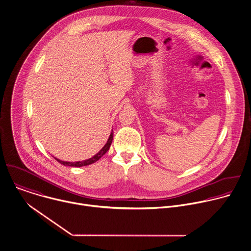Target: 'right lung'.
Listing matches in <instances>:
<instances>
[{
    "mask_svg": "<svg viewBox=\"0 0 251 251\" xmlns=\"http://www.w3.org/2000/svg\"><path fill=\"white\" fill-rule=\"evenodd\" d=\"M112 140H113V131H111V133H110V135H109V138H108L106 144L103 146V148H102L97 154H95L93 157H91V158H89V159H86V160H83V161L68 162V161H62V160L57 159V158H55V157H54V158H55V160H57L59 163H61V164L64 165V166H71V167L87 166V165H90V164H92V163H95V162L98 161L102 155H104V154L107 152V151L109 150L110 145H111V143H112Z\"/></svg>",
    "mask_w": 251,
    "mask_h": 251,
    "instance_id": "add662e5",
    "label": "right lung"
}]
</instances>
